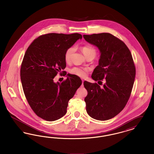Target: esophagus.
Here are the masks:
<instances>
[{"mask_svg":"<svg viewBox=\"0 0 154 154\" xmlns=\"http://www.w3.org/2000/svg\"><path fill=\"white\" fill-rule=\"evenodd\" d=\"M84 81L83 80H82V87H83V85H83V84H84Z\"/></svg>","mask_w":154,"mask_h":154,"instance_id":"obj_1","label":"esophagus"}]
</instances>
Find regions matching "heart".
Masks as SVG:
<instances>
[{
    "instance_id": "b5f03b06",
    "label": "heart",
    "mask_w": 154,
    "mask_h": 154,
    "mask_svg": "<svg viewBox=\"0 0 154 154\" xmlns=\"http://www.w3.org/2000/svg\"><path fill=\"white\" fill-rule=\"evenodd\" d=\"M81 51L84 55L85 56V57H88L89 56L93 55L95 57L96 55V50L92 47L91 46H84L81 48ZM74 51V47H70L69 48L65 54V61L68 62H69L72 57L73 55ZM88 68H83V67H74L73 68L71 69L70 70V73L74 75H75L77 76H79L81 78L85 77L87 73H88Z\"/></svg>"
}]
</instances>
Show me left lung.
<instances>
[{
	"mask_svg": "<svg viewBox=\"0 0 154 154\" xmlns=\"http://www.w3.org/2000/svg\"><path fill=\"white\" fill-rule=\"evenodd\" d=\"M83 37L100 53L92 79L97 83L106 79L102 88L97 83L84 82L88 91L84 99L87 112L94 119L108 120L124 109L131 94L136 75L132 54L122 41L109 33Z\"/></svg>",
	"mask_w": 154,
	"mask_h": 154,
	"instance_id": "8db88e82",
	"label": "left lung"
}]
</instances>
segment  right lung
I'll return each instance as SVG.
<instances>
[{"instance_id": "obj_1", "label": "right lung", "mask_w": 154, "mask_h": 154, "mask_svg": "<svg viewBox=\"0 0 154 154\" xmlns=\"http://www.w3.org/2000/svg\"><path fill=\"white\" fill-rule=\"evenodd\" d=\"M81 38L79 33L46 34L35 39L25 54L20 72L23 92L32 109L44 120L64 116L69 100L82 84L79 77L69 73L62 83L54 81L66 67V50Z\"/></svg>"}]
</instances>
